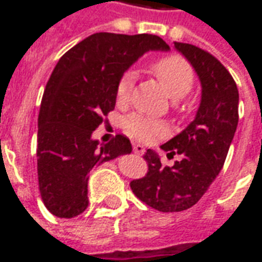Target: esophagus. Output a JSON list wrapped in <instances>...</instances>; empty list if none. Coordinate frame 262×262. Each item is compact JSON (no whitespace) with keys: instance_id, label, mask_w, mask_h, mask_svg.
<instances>
[{"instance_id":"obj_1","label":"esophagus","mask_w":262,"mask_h":262,"mask_svg":"<svg viewBox=\"0 0 262 262\" xmlns=\"http://www.w3.org/2000/svg\"><path fill=\"white\" fill-rule=\"evenodd\" d=\"M133 151L136 154H139V156H142V154H144V151H146V148L143 147L142 144H133Z\"/></svg>"}]
</instances>
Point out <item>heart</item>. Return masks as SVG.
Wrapping results in <instances>:
<instances>
[{
    "instance_id": "heart-1",
    "label": "heart",
    "mask_w": 262,
    "mask_h": 262,
    "mask_svg": "<svg viewBox=\"0 0 262 262\" xmlns=\"http://www.w3.org/2000/svg\"><path fill=\"white\" fill-rule=\"evenodd\" d=\"M151 70L163 84L165 91L171 98H182L191 91L195 80V74L191 64L178 54H168L156 60ZM135 84V73L126 71L116 84V102L118 105H126L130 101L132 90ZM125 130L142 142H151L153 139L164 136L168 132L165 122L148 118L142 114H130L123 120Z\"/></svg>"
}]
</instances>
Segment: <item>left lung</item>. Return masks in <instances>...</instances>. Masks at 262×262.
Instances as JSON below:
<instances>
[{
    "label": "left lung",
    "instance_id": "1",
    "mask_svg": "<svg viewBox=\"0 0 262 262\" xmlns=\"http://www.w3.org/2000/svg\"><path fill=\"white\" fill-rule=\"evenodd\" d=\"M174 46L199 75L202 99L193 122L161 146L168 156L181 154L182 160L164 167L148 148L143 156L147 174L130 182L133 193L160 212H181L203 196L225 164L238 122V90L225 66L198 46Z\"/></svg>",
    "mask_w": 262,
    "mask_h": 262
}]
</instances>
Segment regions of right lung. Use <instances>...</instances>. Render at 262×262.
I'll return each mask as SVG.
<instances>
[{"label":"right lung","mask_w":262,"mask_h":262,"mask_svg":"<svg viewBox=\"0 0 262 262\" xmlns=\"http://www.w3.org/2000/svg\"><path fill=\"white\" fill-rule=\"evenodd\" d=\"M156 35L94 33L61 56L43 92L37 118V180L48 210L71 219L88 206V174L97 165L132 153L116 135L99 144L92 132L116 103V84L142 54L168 50Z\"/></svg>","instance_id":"1"}]
</instances>
